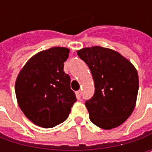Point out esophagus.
I'll use <instances>...</instances> for the list:
<instances>
[{
	"instance_id": "esophagus-1",
	"label": "esophagus",
	"mask_w": 152,
	"mask_h": 152,
	"mask_svg": "<svg viewBox=\"0 0 152 152\" xmlns=\"http://www.w3.org/2000/svg\"><path fill=\"white\" fill-rule=\"evenodd\" d=\"M76 98H77V99H80V98H81V91L80 90H78V91H76Z\"/></svg>"
}]
</instances>
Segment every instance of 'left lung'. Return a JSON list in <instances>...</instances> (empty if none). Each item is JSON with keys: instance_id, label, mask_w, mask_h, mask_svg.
Segmentation results:
<instances>
[{"instance_id": "1", "label": "left lung", "mask_w": 152, "mask_h": 152, "mask_svg": "<svg viewBox=\"0 0 152 152\" xmlns=\"http://www.w3.org/2000/svg\"><path fill=\"white\" fill-rule=\"evenodd\" d=\"M92 73L95 93L86 102L89 120L111 129L123 124L134 111L138 91V75L126 58L112 49L92 46L77 50Z\"/></svg>"}]
</instances>
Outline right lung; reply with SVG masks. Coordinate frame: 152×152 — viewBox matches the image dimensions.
Instances as JSON below:
<instances>
[{
	"mask_svg": "<svg viewBox=\"0 0 152 152\" xmlns=\"http://www.w3.org/2000/svg\"><path fill=\"white\" fill-rule=\"evenodd\" d=\"M69 52L66 47L42 50L25 63L16 78L18 106L25 116L40 127L63 123L76 101L70 76L63 71Z\"/></svg>",
	"mask_w": 152,
	"mask_h": 152,
	"instance_id": "obj_1",
	"label": "right lung"
}]
</instances>
